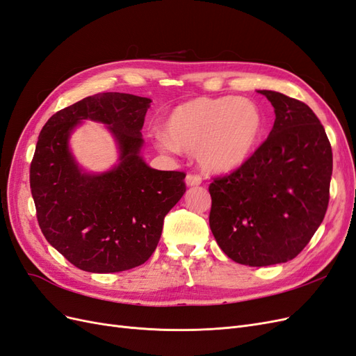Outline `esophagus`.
I'll return each instance as SVG.
<instances>
[{
  "instance_id": "obj_1",
  "label": "esophagus",
  "mask_w": 356,
  "mask_h": 356,
  "mask_svg": "<svg viewBox=\"0 0 356 356\" xmlns=\"http://www.w3.org/2000/svg\"><path fill=\"white\" fill-rule=\"evenodd\" d=\"M186 184H187V187H197L202 184V178L195 174H188L186 177Z\"/></svg>"
}]
</instances>
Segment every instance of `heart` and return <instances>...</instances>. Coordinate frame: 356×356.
Returning <instances> with one entry per match:
<instances>
[{"instance_id":"b5f03b06","label":"heart","mask_w":356,"mask_h":356,"mask_svg":"<svg viewBox=\"0 0 356 356\" xmlns=\"http://www.w3.org/2000/svg\"><path fill=\"white\" fill-rule=\"evenodd\" d=\"M264 114L246 98H195L177 105L166 118V134L156 135L165 153H196L203 170L229 174L254 154L264 132Z\"/></svg>"}]
</instances>
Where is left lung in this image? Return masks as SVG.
<instances>
[{
	"instance_id": "left-lung-1",
	"label": "left lung",
	"mask_w": 356,
	"mask_h": 356,
	"mask_svg": "<svg viewBox=\"0 0 356 356\" xmlns=\"http://www.w3.org/2000/svg\"><path fill=\"white\" fill-rule=\"evenodd\" d=\"M275 108L266 141L245 165L215 178L209 225L233 261L263 267L297 257L325 217L332 152L324 126L305 102L258 90Z\"/></svg>"
}]
</instances>
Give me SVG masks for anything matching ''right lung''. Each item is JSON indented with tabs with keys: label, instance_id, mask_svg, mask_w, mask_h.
<instances>
[{
	"label": "right lung",
	"instance_id": "1",
	"mask_svg": "<svg viewBox=\"0 0 356 356\" xmlns=\"http://www.w3.org/2000/svg\"><path fill=\"white\" fill-rule=\"evenodd\" d=\"M152 99L106 92L53 114L40 132L29 170L37 220L47 242L84 272L115 273L144 264L166 213L186 193V174L149 168L141 129ZM84 120L102 122L119 149L105 172H86L69 138Z\"/></svg>",
	"mask_w": 356,
	"mask_h": 356
}]
</instances>
